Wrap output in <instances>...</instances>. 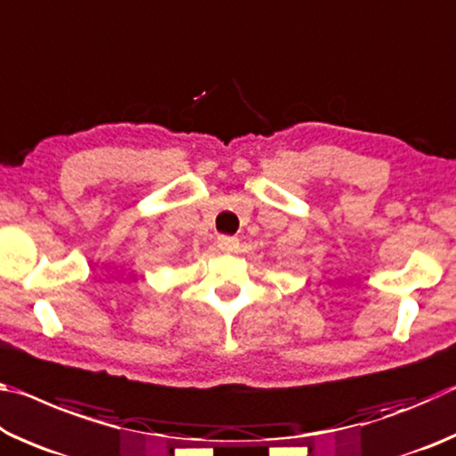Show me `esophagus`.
<instances>
[{
    "instance_id": "1",
    "label": "esophagus",
    "mask_w": 456,
    "mask_h": 456,
    "mask_svg": "<svg viewBox=\"0 0 456 456\" xmlns=\"http://www.w3.org/2000/svg\"><path fill=\"white\" fill-rule=\"evenodd\" d=\"M217 245L221 251H227V253H233L239 249V239L237 237H229V235H221L217 239Z\"/></svg>"
}]
</instances>
